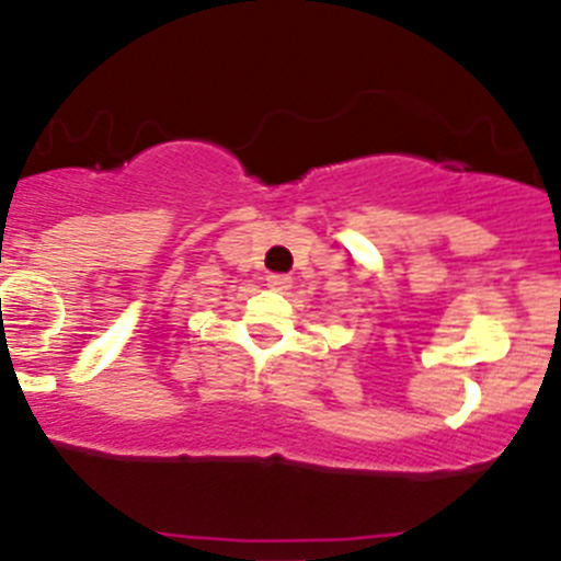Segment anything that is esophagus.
<instances>
[{
	"mask_svg": "<svg viewBox=\"0 0 561 561\" xmlns=\"http://www.w3.org/2000/svg\"><path fill=\"white\" fill-rule=\"evenodd\" d=\"M266 286L272 291H286L291 289V277L289 275H266Z\"/></svg>",
	"mask_w": 561,
	"mask_h": 561,
	"instance_id": "1",
	"label": "esophagus"
}]
</instances>
